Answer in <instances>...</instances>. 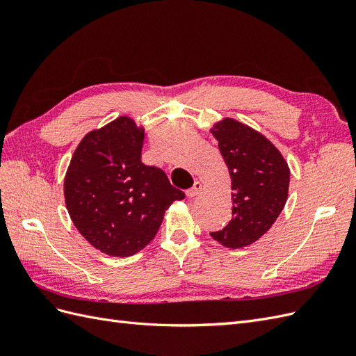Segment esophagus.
<instances>
[{"mask_svg": "<svg viewBox=\"0 0 356 356\" xmlns=\"http://www.w3.org/2000/svg\"><path fill=\"white\" fill-rule=\"evenodd\" d=\"M200 191H202V184H200L199 181H195V184H193V187L186 191V195H187L188 197H195V196L199 195Z\"/></svg>", "mask_w": 356, "mask_h": 356, "instance_id": "1", "label": "esophagus"}]
</instances>
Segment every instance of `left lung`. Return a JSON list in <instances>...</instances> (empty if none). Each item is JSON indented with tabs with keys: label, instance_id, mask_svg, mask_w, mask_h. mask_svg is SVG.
Segmentation results:
<instances>
[{
	"label": "left lung",
	"instance_id": "obj_1",
	"mask_svg": "<svg viewBox=\"0 0 356 356\" xmlns=\"http://www.w3.org/2000/svg\"><path fill=\"white\" fill-rule=\"evenodd\" d=\"M232 179L233 217L212 239L238 250L254 243L282 212L289 187V168L281 152L234 118L225 117L211 127Z\"/></svg>",
	"mask_w": 356,
	"mask_h": 356
}]
</instances>
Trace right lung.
Here are the masks:
<instances>
[{
  "label": "right lung",
  "instance_id": "obj_1",
  "mask_svg": "<svg viewBox=\"0 0 356 356\" xmlns=\"http://www.w3.org/2000/svg\"><path fill=\"white\" fill-rule=\"evenodd\" d=\"M144 127L127 115L86 135L63 181L70 217L83 238L111 257L145 248L172 202L186 197L166 174L141 161Z\"/></svg>",
  "mask_w": 356,
  "mask_h": 356
}]
</instances>
